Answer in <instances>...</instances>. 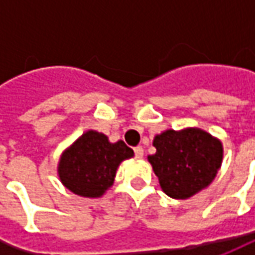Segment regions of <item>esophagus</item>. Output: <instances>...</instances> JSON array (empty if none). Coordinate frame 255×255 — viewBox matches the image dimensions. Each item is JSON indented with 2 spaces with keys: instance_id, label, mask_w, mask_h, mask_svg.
<instances>
[{
  "instance_id": "esophagus-1",
  "label": "esophagus",
  "mask_w": 255,
  "mask_h": 255,
  "mask_svg": "<svg viewBox=\"0 0 255 255\" xmlns=\"http://www.w3.org/2000/svg\"><path fill=\"white\" fill-rule=\"evenodd\" d=\"M133 150H134V154H136L137 157H142L143 153H144V150H143L142 146H137V147H134Z\"/></svg>"
}]
</instances>
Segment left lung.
Masks as SVG:
<instances>
[{"label":"left lung","instance_id":"1","mask_svg":"<svg viewBox=\"0 0 255 255\" xmlns=\"http://www.w3.org/2000/svg\"><path fill=\"white\" fill-rule=\"evenodd\" d=\"M147 156L162 190L171 199H189L214 180L223 162V144L199 128L166 130L153 139Z\"/></svg>","mask_w":255,"mask_h":255}]
</instances>
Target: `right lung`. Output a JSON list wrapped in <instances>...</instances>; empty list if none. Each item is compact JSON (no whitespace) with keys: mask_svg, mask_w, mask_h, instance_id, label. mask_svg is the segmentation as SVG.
Segmentation results:
<instances>
[{"mask_svg":"<svg viewBox=\"0 0 255 255\" xmlns=\"http://www.w3.org/2000/svg\"><path fill=\"white\" fill-rule=\"evenodd\" d=\"M125 142L111 143L96 130L85 132L61 156L58 176L65 187L81 197H101L113 184L119 164L133 157Z\"/></svg>","mask_w":255,"mask_h":255,"instance_id":"1","label":"right lung"}]
</instances>
